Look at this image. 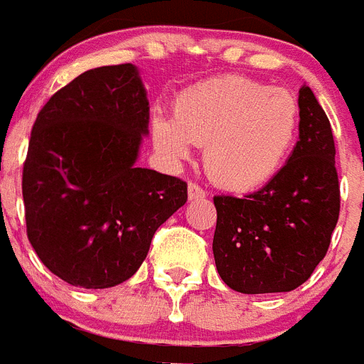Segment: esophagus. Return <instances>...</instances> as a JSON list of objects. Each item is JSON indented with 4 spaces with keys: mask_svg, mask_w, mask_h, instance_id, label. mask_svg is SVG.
I'll use <instances>...</instances> for the list:
<instances>
[{
    "mask_svg": "<svg viewBox=\"0 0 364 364\" xmlns=\"http://www.w3.org/2000/svg\"><path fill=\"white\" fill-rule=\"evenodd\" d=\"M206 197V191L198 184H193V182H189L188 184V198L189 200H200V198Z\"/></svg>",
    "mask_w": 364,
    "mask_h": 364,
    "instance_id": "esophagus-1",
    "label": "esophagus"
}]
</instances>
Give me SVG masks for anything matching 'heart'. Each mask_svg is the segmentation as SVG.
I'll return each mask as SVG.
<instances>
[{
    "instance_id": "b5f03b06",
    "label": "heart",
    "mask_w": 364,
    "mask_h": 364,
    "mask_svg": "<svg viewBox=\"0 0 364 364\" xmlns=\"http://www.w3.org/2000/svg\"><path fill=\"white\" fill-rule=\"evenodd\" d=\"M300 107L293 93L228 75L195 85L176 97L173 117L154 114L152 141L173 161L204 147V166L234 191L263 186L282 169L298 136Z\"/></svg>"
}]
</instances>
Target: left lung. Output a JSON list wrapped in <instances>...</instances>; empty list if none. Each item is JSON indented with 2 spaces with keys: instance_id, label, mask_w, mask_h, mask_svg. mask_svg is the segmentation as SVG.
<instances>
[{
  "instance_id": "8db88e82",
  "label": "left lung",
  "mask_w": 364,
  "mask_h": 364,
  "mask_svg": "<svg viewBox=\"0 0 364 364\" xmlns=\"http://www.w3.org/2000/svg\"><path fill=\"white\" fill-rule=\"evenodd\" d=\"M298 141L285 166L243 198L217 195L213 257L230 289L287 293L324 259L341 193L330 119L309 86L298 92Z\"/></svg>"
}]
</instances>
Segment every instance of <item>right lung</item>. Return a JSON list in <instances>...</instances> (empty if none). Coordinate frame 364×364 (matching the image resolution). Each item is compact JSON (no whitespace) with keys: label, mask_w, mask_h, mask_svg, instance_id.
<instances>
[{"label":"right lung","mask_w":364,"mask_h":364,"mask_svg":"<svg viewBox=\"0 0 364 364\" xmlns=\"http://www.w3.org/2000/svg\"><path fill=\"white\" fill-rule=\"evenodd\" d=\"M149 101L134 64L85 71L40 110L23 164L27 237L70 285H119L152 235L188 200V184L136 161Z\"/></svg>","instance_id":"add662e5"}]
</instances>
